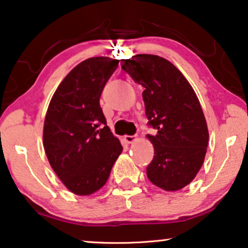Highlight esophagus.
<instances>
[{"mask_svg": "<svg viewBox=\"0 0 248 248\" xmlns=\"http://www.w3.org/2000/svg\"><path fill=\"white\" fill-rule=\"evenodd\" d=\"M137 140V137L135 135H125L124 137V141L126 142V143H132V142H134Z\"/></svg>", "mask_w": 248, "mask_h": 248, "instance_id": "1", "label": "esophagus"}]
</instances>
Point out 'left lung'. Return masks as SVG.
Here are the masks:
<instances>
[{
	"mask_svg": "<svg viewBox=\"0 0 248 248\" xmlns=\"http://www.w3.org/2000/svg\"><path fill=\"white\" fill-rule=\"evenodd\" d=\"M142 93L148 125L157 131L148 134L155 148L147 167L152 184L166 191L188 185L202 167L209 132L201 105L181 71L164 57L139 54L121 63Z\"/></svg>",
	"mask_w": 248,
	"mask_h": 248,
	"instance_id": "8db88e82",
	"label": "left lung"
}]
</instances>
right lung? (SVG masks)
<instances>
[{"label": "right lung", "instance_id": "right-lung-1", "mask_svg": "<svg viewBox=\"0 0 248 248\" xmlns=\"http://www.w3.org/2000/svg\"><path fill=\"white\" fill-rule=\"evenodd\" d=\"M118 62L100 56L78 64L61 82L47 109L44 149L53 170L77 195L103 187L123 151L99 104Z\"/></svg>", "mask_w": 248, "mask_h": 248}]
</instances>
